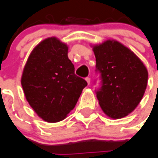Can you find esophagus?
I'll list each match as a JSON object with an SVG mask.
<instances>
[{"mask_svg": "<svg viewBox=\"0 0 158 158\" xmlns=\"http://www.w3.org/2000/svg\"><path fill=\"white\" fill-rule=\"evenodd\" d=\"M85 80L87 81V83H88V84H90V78H89V77H87L86 79H85Z\"/></svg>", "mask_w": 158, "mask_h": 158, "instance_id": "obj_1", "label": "esophagus"}]
</instances>
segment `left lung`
<instances>
[{"instance_id":"1","label":"left lung","mask_w":158,"mask_h":158,"mask_svg":"<svg viewBox=\"0 0 158 158\" xmlns=\"http://www.w3.org/2000/svg\"><path fill=\"white\" fill-rule=\"evenodd\" d=\"M102 86L97 98L108 117L120 119L142 100L148 84L147 68L132 51L115 40L93 46Z\"/></svg>"}]
</instances>
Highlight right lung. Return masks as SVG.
Masks as SVG:
<instances>
[{"label": "right lung", "instance_id": "obj_1", "mask_svg": "<svg viewBox=\"0 0 158 158\" xmlns=\"http://www.w3.org/2000/svg\"><path fill=\"white\" fill-rule=\"evenodd\" d=\"M87 84L74 74L68 46L55 37L46 38L33 48L21 77L28 102L39 117L49 123L66 117Z\"/></svg>", "mask_w": 158, "mask_h": 158}]
</instances>
